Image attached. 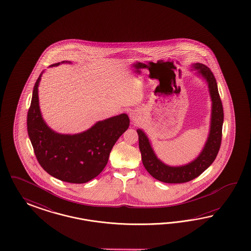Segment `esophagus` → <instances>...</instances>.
<instances>
[{
    "mask_svg": "<svg viewBox=\"0 0 251 251\" xmlns=\"http://www.w3.org/2000/svg\"><path fill=\"white\" fill-rule=\"evenodd\" d=\"M129 117H130V119H131L132 122H136L137 119H138V116H137L136 113H133V112L130 113Z\"/></svg>",
    "mask_w": 251,
    "mask_h": 251,
    "instance_id": "1",
    "label": "esophagus"
}]
</instances>
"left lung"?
<instances>
[{
  "label": "left lung",
  "mask_w": 251,
  "mask_h": 251,
  "mask_svg": "<svg viewBox=\"0 0 251 251\" xmlns=\"http://www.w3.org/2000/svg\"><path fill=\"white\" fill-rule=\"evenodd\" d=\"M199 74L203 76L209 85L213 101L211 129L205 146L196 159L182 167H169L162 163L154 154L145 132L138 129L139 147L143 164L148 173L155 179L165 183H185L196 178L213 164L216 158L222 142V129L224 122V109L218 92L217 83L212 71L201 63L193 65Z\"/></svg>",
  "instance_id": "obj_1"
}]
</instances>
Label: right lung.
Wrapping results in <instances>:
<instances>
[{
	"label": "right lung",
	"mask_w": 251,
	"mask_h": 251,
	"mask_svg": "<svg viewBox=\"0 0 251 251\" xmlns=\"http://www.w3.org/2000/svg\"><path fill=\"white\" fill-rule=\"evenodd\" d=\"M40 77L41 75L33 89L26 120L35 155L41 167L54 177L65 182H88L106 167L115 143L129 128V117L126 114L115 116L98 122L91 129L79 134L56 133L46 125L39 110Z\"/></svg>",
	"instance_id": "add662e5"
}]
</instances>
